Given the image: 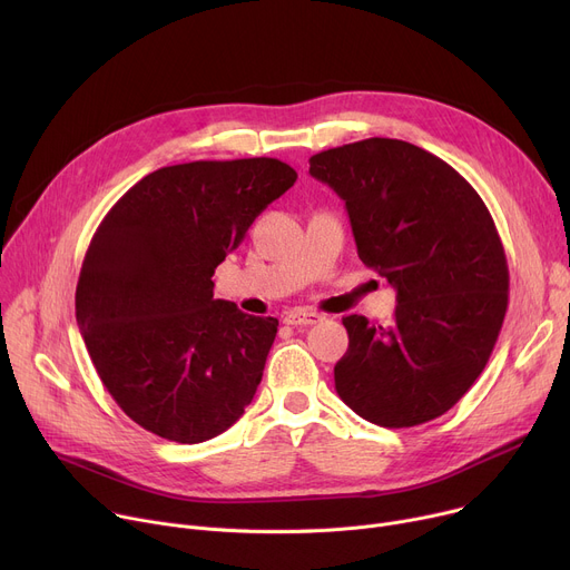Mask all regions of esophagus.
Returning <instances> with one entry per match:
<instances>
[{"mask_svg": "<svg viewBox=\"0 0 570 570\" xmlns=\"http://www.w3.org/2000/svg\"><path fill=\"white\" fill-rule=\"evenodd\" d=\"M321 321H323V316L316 312H309V309H291L284 314V323L293 325V327H309Z\"/></svg>", "mask_w": 570, "mask_h": 570, "instance_id": "1", "label": "esophagus"}]
</instances>
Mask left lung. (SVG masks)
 <instances>
[{
  "label": "left lung",
  "instance_id": "left-lung-1",
  "mask_svg": "<svg viewBox=\"0 0 570 570\" xmlns=\"http://www.w3.org/2000/svg\"><path fill=\"white\" fill-rule=\"evenodd\" d=\"M309 174L344 199L362 263L396 291L390 325L344 318L336 394L377 426L431 422L474 385L504 323L509 268L495 222L456 169L401 139L323 150Z\"/></svg>",
  "mask_w": 570,
  "mask_h": 570
}]
</instances>
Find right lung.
Returning a JSON list of instances; mask_svg holds the SVG:
<instances>
[{
    "label": "right lung",
    "mask_w": 570,
    "mask_h": 570,
    "mask_svg": "<svg viewBox=\"0 0 570 570\" xmlns=\"http://www.w3.org/2000/svg\"><path fill=\"white\" fill-rule=\"evenodd\" d=\"M295 178L275 158L163 167L100 222L75 318L102 385L141 429L197 444L252 403L279 321L215 299L213 275Z\"/></svg>",
    "instance_id": "right-lung-1"
}]
</instances>
